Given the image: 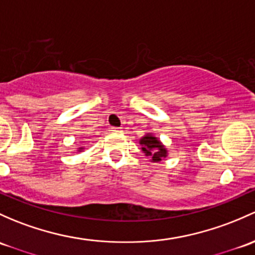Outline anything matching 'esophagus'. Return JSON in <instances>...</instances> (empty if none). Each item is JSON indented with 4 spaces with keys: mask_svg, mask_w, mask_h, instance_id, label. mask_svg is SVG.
Returning <instances> with one entry per match:
<instances>
[{
    "mask_svg": "<svg viewBox=\"0 0 255 255\" xmlns=\"http://www.w3.org/2000/svg\"><path fill=\"white\" fill-rule=\"evenodd\" d=\"M111 130L114 133H122V128H119V127H112Z\"/></svg>",
    "mask_w": 255,
    "mask_h": 255,
    "instance_id": "34e87169",
    "label": "esophagus"
}]
</instances>
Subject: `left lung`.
Segmentation results:
<instances>
[{
    "instance_id": "obj_1",
    "label": "left lung",
    "mask_w": 255,
    "mask_h": 255,
    "mask_svg": "<svg viewBox=\"0 0 255 255\" xmlns=\"http://www.w3.org/2000/svg\"><path fill=\"white\" fill-rule=\"evenodd\" d=\"M141 145V150L145 154V156H149L152 162H160L162 159L167 156V150L162 145L161 141L151 134L148 133L139 140Z\"/></svg>"
}]
</instances>
